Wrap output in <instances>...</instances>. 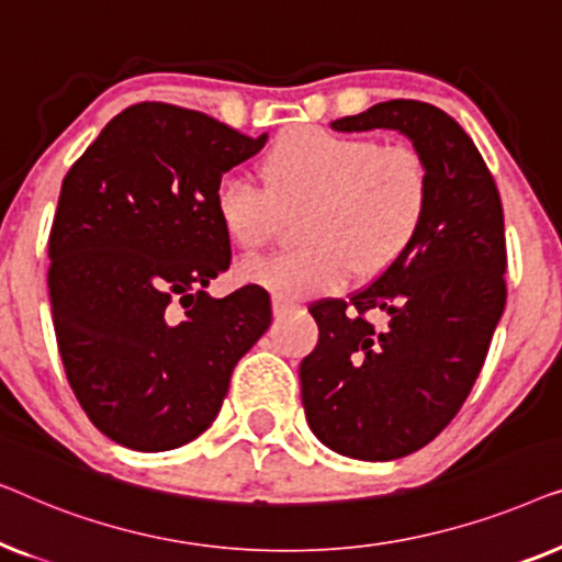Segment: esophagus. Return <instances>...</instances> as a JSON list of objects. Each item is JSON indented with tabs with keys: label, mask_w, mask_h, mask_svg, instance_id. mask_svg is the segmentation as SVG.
<instances>
[{
	"label": "esophagus",
	"mask_w": 562,
	"mask_h": 562,
	"mask_svg": "<svg viewBox=\"0 0 562 562\" xmlns=\"http://www.w3.org/2000/svg\"><path fill=\"white\" fill-rule=\"evenodd\" d=\"M291 310H296V302L289 296H273V314L276 317H281V314H286Z\"/></svg>",
	"instance_id": "esophagus-1"
}]
</instances>
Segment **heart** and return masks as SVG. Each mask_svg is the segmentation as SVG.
Here are the masks:
<instances>
[{"label":"heart","instance_id":"1","mask_svg":"<svg viewBox=\"0 0 562 562\" xmlns=\"http://www.w3.org/2000/svg\"><path fill=\"white\" fill-rule=\"evenodd\" d=\"M263 187L227 173L212 191V214L237 250H256L273 233L279 206L304 204L302 248L240 266L245 281L279 296L340 289L404 256L425 225L432 173L412 145L366 135L291 127L260 158Z\"/></svg>","mask_w":562,"mask_h":562}]
</instances>
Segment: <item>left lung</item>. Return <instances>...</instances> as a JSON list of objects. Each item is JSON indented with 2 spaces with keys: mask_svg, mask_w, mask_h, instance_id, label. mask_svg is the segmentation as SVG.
<instances>
[{
  "mask_svg": "<svg viewBox=\"0 0 562 562\" xmlns=\"http://www.w3.org/2000/svg\"><path fill=\"white\" fill-rule=\"evenodd\" d=\"M396 130L432 173L425 225L373 283L310 306L319 340L299 366L306 422L356 460H396L432 442L471 394L506 304L504 212L465 130L427 102L391 99L333 122ZM356 305V313L347 306ZM384 314L371 326L364 312Z\"/></svg>",
  "mask_w": 562,
  "mask_h": 562,
  "instance_id": "left-lung-1",
  "label": "left lung"
}]
</instances>
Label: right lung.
Returning a JSON list of instances; mask_svg holds the SVG:
<instances>
[{"label":"right lung","instance_id":"obj_1","mask_svg":"<svg viewBox=\"0 0 562 562\" xmlns=\"http://www.w3.org/2000/svg\"><path fill=\"white\" fill-rule=\"evenodd\" d=\"M266 140L143 102L106 122L66 173L48 240L60 360L87 417L130 450L202 435L271 325L263 286L206 294L229 268L212 191Z\"/></svg>","mask_w":562,"mask_h":562}]
</instances>
